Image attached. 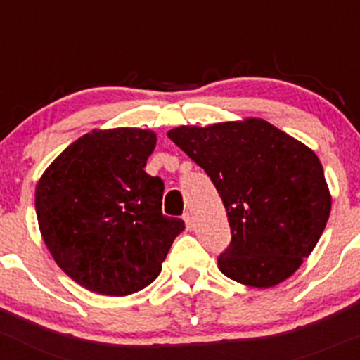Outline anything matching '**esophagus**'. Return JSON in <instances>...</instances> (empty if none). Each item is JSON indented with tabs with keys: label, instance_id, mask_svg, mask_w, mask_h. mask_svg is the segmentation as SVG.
Here are the masks:
<instances>
[{
	"label": "esophagus",
	"instance_id": "obj_1",
	"mask_svg": "<svg viewBox=\"0 0 360 360\" xmlns=\"http://www.w3.org/2000/svg\"><path fill=\"white\" fill-rule=\"evenodd\" d=\"M183 219H184V224H186V229H193L195 228V219H193V214L191 212H186V214L183 215Z\"/></svg>",
	"mask_w": 360,
	"mask_h": 360
}]
</instances>
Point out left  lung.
<instances>
[{"mask_svg": "<svg viewBox=\"0 0 360 360\" xmlns=\"http://www.w3.org/2000/svg\"><path fill=\"white\" fill-rule=\"evenodd\" d=\"M207 172L224 203L229 248L224 276L272 288L312 253L331 212V193L317 155L259 117L179 126L167 132Z\"/></svg>", "mask_w": 360, "mask_h": 360, "instance_id": "left-lung-1", "label": "left lung"}]
</instances>
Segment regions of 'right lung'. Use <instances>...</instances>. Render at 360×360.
Returning <instances> with one entry per match:
<instances>
[{
	"mask_svg": "<svg viewBox=\"0 0 360 360\" xmlns=\"http://www.w3.org/2000/svg\"><path fill=\"white\" fill-rule=\"evenodd\" d=\"M157 132L93 129L70 143L36 184L41 236L82 288L126 297L157 279L184 229L162 214L164 183L145 172Z\"/></svg>",
	"mask_w": 360,
	"mask_h": 360,
	"instance_id": "obj_1",
	"label": "right lung"
}]
</instances>
